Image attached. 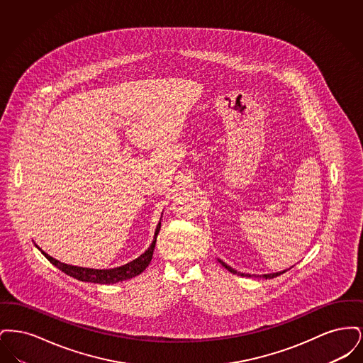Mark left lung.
Returning a JSON list of instances; mask_svg holds the SVG:
<instances>
[{
	"label": "left lung",
	"instance_id": "left-lung-1",
	"mask_svg": "<svg viewBox=\"0 0 363 363\" xmlns=\"http://www.w3.org/2000/svg\"><path fill=\"white\" fill-rule=\"evenodd\" d=\"M220 261V264L225 267V269H228L231 274H237V275H241V277H252V275H243V274H240V272H237L235 269H233L231 267H228L227 264H225L222 259H219ZM286 271H281V272H277V274H268V275H262V277H265V279H274V277H279V275H281V274H284ZM255 277V275H253Z\"/></svg>",
	"mask_w": 363,
	"mask_h": 363
}]
</instances>
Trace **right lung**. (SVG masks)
I'll return each instance as SVG.
<instances>
[{"instance_id": "obj_1", "label": "right lung", "mask_w": 363, "mask_h": 363, "mask_svg": "<svg viewBox=\"0 0 363 363\" xmlns=\"http://www.w3.org/2000/svg\"><path fill=\"white\" fill-rule=\"evenodd\" d=\"M160 230V223L156 227L155 238L151 243V246L148 247V250H145L140 257H138L122 267H117L113 269H92V268H83V267H74V265H68L64 264L58 259H52L49 255H46L42 249H39L42 252V255L52 262V265H55L58 269H61L62 272H65L67 275L74 277L77 280L82 281H92V283H101V284H113V283H118L122 280L130 279V277H138L140 275L151 262L152 255H154V249H155L156 237L159 234Z\"/></svg>"}]
</instances>
